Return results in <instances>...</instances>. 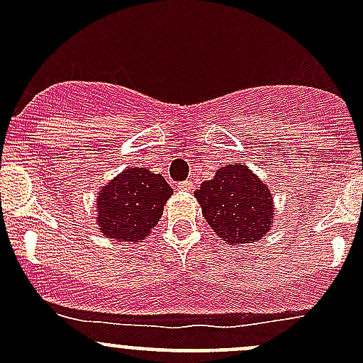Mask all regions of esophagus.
<instances>
[{"mask_svg":"<svg viewBox=\"0 0 363 363\" xmlns=\"http://www.w3.org/2000/svg\"><path fill=\"white\" fill-rule=\"evenodd\" d=\"M179 188H181V189H184V191H191V189L195 188V184H193V181H191V179H188V181L181 182V184H179Z\"/></svg>","mask_w":363,"mask_h":363,"instance_id":"esophagus-1","label":"esophagus"}]
</instances>
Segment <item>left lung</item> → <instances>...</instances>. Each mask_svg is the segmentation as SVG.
I'll use <instances>...</instances> for the list:
<instances>
[{"mask_svg": "<svg viewBox=\"0 0 363 363\" xmlns=\"http://www.w3.org/2000/svg\"><path fill=\"white\" fill-rule=\"evenodd\" d=\"M205 221L230 244L258 242L272 225L269 186L244 164H226L195 191Z\"/></svg>", "mask_w": 363, "mask_h": 363, "instance_id": "1", "label": "left lung"}]
</instances>
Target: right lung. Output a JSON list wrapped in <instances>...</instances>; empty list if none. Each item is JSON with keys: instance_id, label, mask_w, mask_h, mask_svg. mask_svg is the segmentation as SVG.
Instances as JSON below:
<instances>
[{"instance_id": "right-lung-1", "label": "right lung", "mask_w": 363, "mask_h": 363, "mask_svg": "<svg viewBox=\"0 0 363 363\" xmlns=\"http://www.w3.org/2000/svg\"><path fill=\"white\" fill-rule=\"evenodd\" d=\"M172 193L163 175L140 167L126 168L98 193L101 233L121 242L142 240L158 225Z\"/></svg>"}]
</instances>
